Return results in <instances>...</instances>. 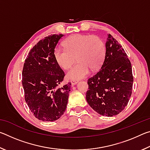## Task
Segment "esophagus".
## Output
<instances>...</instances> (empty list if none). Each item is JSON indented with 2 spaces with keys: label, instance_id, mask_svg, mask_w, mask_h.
Segmentation results:
<instances>
[{
  "label": "esophagus",
  "instance_id": "1",
  "mask_svg": "<svg viewBox=\"0 0 150 150\" xmlns=\"http://www.w3.org/2000/svg\"><path fill=\"white\" fill-rule=\"evenodd\" d=\"M71 83L72 85H75L78 83V81L77 80H72L71 81Z\"/></svg>",
  "mask_w": 150,
  "mask_h": 150
}]
</instances>
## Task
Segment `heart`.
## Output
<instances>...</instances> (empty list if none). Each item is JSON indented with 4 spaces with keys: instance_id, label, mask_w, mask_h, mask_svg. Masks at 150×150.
I'll list each match as a JSON object with an SVG mask.
<instances>
[{
    "instance_id": "obj_1",
    "label": "heart",
    "mask_w": 150,
    "mask_h": 150,
    "mask_svg": "<svg viewBox=\"0 0 150 150\" xmlns=\"http://www.w3.org/2000/svg\"><path fill=\"white\" fill-rule=\"evenodd\" d=\"M65 48L56 47L54 56L58 65L68 69L76 59L77 63L68 71L69 79H80L86 77L90 71L99 69L106 54V45L97 35L75 34L63 42Z\"/></svg>"
}]
</instances>
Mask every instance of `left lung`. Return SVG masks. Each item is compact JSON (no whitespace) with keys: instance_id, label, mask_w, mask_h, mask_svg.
Wrapping results in <instances>:
<instances>
[{"instance_id":"1","label":"left lung","mask_w":150,"mask_h":150,"mask_svg":"<svg viewBox=\"0 0 150 150\" xmlns=\"http://www.w3.org/2000/svg\"><path fill=\"white\" fill-rule=\"evenodd\" d=\"M133 81L132 65L125 51L108 34L105 57L100 69L88 79V104L103 116L117 115L128 105Z\"/></svg>"}]
</instances>
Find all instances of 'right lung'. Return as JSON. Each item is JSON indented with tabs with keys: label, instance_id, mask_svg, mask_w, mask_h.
Wrapping results in <instances>:
<instances>
[{
	"label": "right lung",
	"instance_id": "right-lung-1",
	"mask_svg": "<svg viewBox=\"0 0 150 150\" xmlns=\"http://www.w3.org/2000/svg\"><path fill=\"white\" fill-rule=\"evenodd\" d=\"M63 34L44 38L31 49L22 70L24 98L33 115L42 121H55L67 107L71 83L59 87L65 73L54 56Z\"/></svg>",
	"mask_w": 150,
	"mask_h": 150
}]
</instances>
